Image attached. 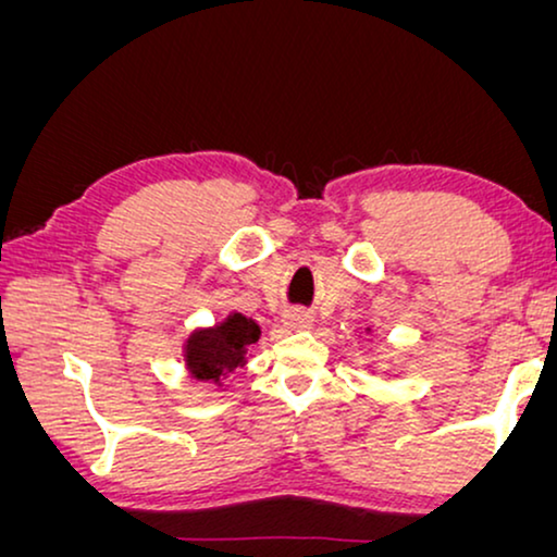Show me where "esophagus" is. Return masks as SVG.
Returning a JSON list of instances; mask_svg holds the SVG:
<instances>
[{
	"label": "esophagus",
	"instance_id": "obj_1",
	"mask_svg": "<svg viewBox=\"0 0 557 557\" xmlns=\"http://www.w3.org/2000/svg\"><path fill=\"white\" fill-rule=\"evenodd\" d=\"M311 322H314V317L304 309H292L284 314V324L288 330H309Z\"/></svg>",
	"mask_w": 557,
	"mask_h": 557
}]
</instances>
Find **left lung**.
I'll return each instance as SVG.
<instances>
[{
    "instance_id": "obj_1",
    "label": "left lung",
    "mask_w": 557,
    "mask_h": 557,
    "mask_svg": "<svg viewBox=\"0 0 557 557\" xmlns=\"http://www.w3.org/2000/svg\"><path fill=\"white\" fill-rule=\"evenodd\" d=\"M364 334H372V330H370V326H368V330H364ZM380 375H383V372H380ZM385 375H387V372H385Z\"/></svg>"
}]
</instances>
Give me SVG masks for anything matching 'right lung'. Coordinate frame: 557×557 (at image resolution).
<instances>
[{"label": "right lung", "mask_w": 557, "mask_h": 557, "mask_svg": "<svg viewBox=\"0 0 557 557\" xmlns=\"http://www.w3.org/2000/svg\"><path fill=\"white\" fill-rule=\"evenodd\" d=\"M261 339V326L240 311H231L212 326H197L182 342L187 377L225 391V377L248 362V347Z\"/></svg>", "instance_id": "obj_1"}]
</instances>
